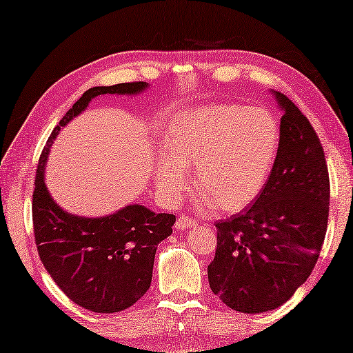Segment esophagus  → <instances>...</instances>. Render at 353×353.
Listing matches in <instances>:
<instances>
[{
  "label": "esophagus",
  "mask_w": 353,
  "mask_h": 353,
  "mask_svg": "<svg viewBox=\"0 0 353 353\" xmlns=\"http://www.w3.org/2000/svg\"><path fill=\"white\" fill-rule=\"evenodd\" d=\"M192 227H195V221L194 219H190L189 216H180L176 219V223H175L176 230H188Z\"/></svg>",
  "instance_id": "1"
}]
</instances>
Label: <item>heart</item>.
Here are the masks:
<instances>
[{
  "label": "heart",
  "mask_w": 353,
  "mask_h": 353,
  "mask_svg": "<svg viewBox=\"0 0 353 353\" xmlns=\"http://www.w3.org/2000/svg\"><path fill=\"white\" fill-rule=\"evenodd\" d=\"M280 126L268 109L208 105L176 115L167 126L154 180L161 192L178 199L194 167L201 201L233 214L263 192L280 147Z\"/></svg>",
  "instance_id": "obj_1"
}]
</instances>
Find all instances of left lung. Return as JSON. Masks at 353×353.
Instances as JSON below:
<instances>
[{
  "label": "left lung",
  "mask_w": 353,
  "mask_h": 353,
  "mask_svg": "<svg viewBox=\"0 0 353 353\" xmlns=\"http://www.w3.org/2000/svg\"><path fill=\"white\" fill-rule=\"evenodd\" d=\"M280 147L263 192L244 212L216 222L211 291L231 310L256 314L281 307L307 281L325 238L330 178L310 120L286 95Z\"/></svg>",
  "instance_id": "1"
}]
</instances>
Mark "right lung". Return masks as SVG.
I'll return each mask as SVG.
<instances>
[{
	"label": "right lung",
	"instance_id": "add662e5",
	"mask_svg": "<svg viewBox=\"0 0 353 353\" xmlns=\"http://www.w3.org/2000/svg\"><path fill=\"white\" fill-rule=\"evenodd\" d=\"M147 83L92 88L63 115L40 154L32 194V223L40 261L63 294L94 313H119L134 305L152 283L156 247L172 234L176 217L130 205L108 217H79L62 211L50 197L43 169L61 126L83 112L92 98L132 95Z\"/></svg>",
	"mask_w": 353,
	"mask_h": 353
}]
</instances>
